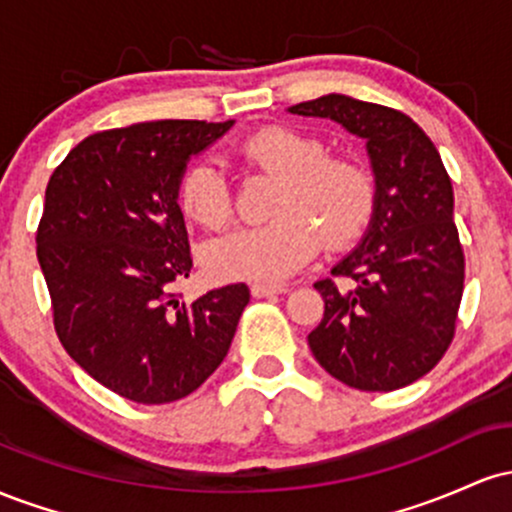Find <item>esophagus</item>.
Wrapping results in <instances>:
<instances>
[{
    "mask_svg": "<svg viewBox=\"0 0 512 512\" xmlns=\"http://www.w3.org/2000/svg\"><path fill=\"white\" fill-rule=\"evenodd\" d=\"M289 291V284H276V281H255L252 284V296L264 298L272 296V293H286Z\"/></svg>",
    "mask_w": 512,
    "mask_h": 512,
    "instance_id": "obj_1",
    "label": "esophagus"
}]
</instances>
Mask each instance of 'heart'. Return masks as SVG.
Instances as JSON below:
<instances>
[{
    "instance_id": "obj_1",
    "label": "heart",
    "mask_w": 512,
    "mask_h": 512,
    "mask_svg": "<svg viewBox=\"0 0 512 512\" xmlns=\"http://www.w3.org/2000/svg\"><path fill=\"white\" fill-rule=\"evenodd\" d=\"M250 166L281 178L262 226L238 228L207 248V264L226 279H284L310 262L322 238L330 248L354 243L378 207V178L363 158L327 154V144L296 127L269 125L238 146ZM180 207L209 231L233 216V199L214 161H195L178 185Z\"/></svg>"
}]
</instances>
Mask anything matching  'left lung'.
Returning a JSON list of instances; mask_svg holds the SVG:
<instances>
[{
  "label": "left lung",
  "instance_id": "8db88e82",
  "mask_svg": "<svg viewBox=\"0 0 512 512\" xmlns=\"http://www.w3.org/2000/svg\"><path fill=\"white\" fill-rule=\"evenodd\" d=\"M289 110L330 117L366 139L378 178L366 238L332 276L315 281L325 317L308 334L310 351L356 390L407 387L450 349L462 301L464 252L448 170L424 129L399 110L339 93Z\"/></svg>",
  "mask_w": 512,
  "mask_h": 512
}]
</instances>
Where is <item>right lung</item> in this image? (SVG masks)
Segmentation results:
<instances>
[{
    "label": "right lung",
    "instance_id": "add662e5",
    "mask_svg": "<svg viewBox=\"0 0 512 512\" xmlns=\"http://www.w3.org/2000/svg\"><path fill=\"white\" fill-rule=\"evenodd\" d=\"M233 127L158 120L86 137L50 175L35 233L52 322L69 356L115 395L168 404L221 366L250 289L197 301L175 291L192 272L178 204L187 158Z\"/></svg>",
    "mask_w": 512,
    "mask_h": 512
}]
</instances>
